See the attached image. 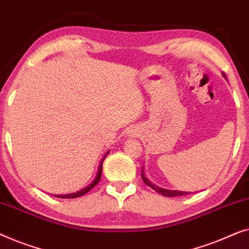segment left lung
<instances>
[{
	"label": "left lung",
	"mask_w": 249,
	"mask_h": 249,
	"mask_svg": "<svg viewBox=\"0 0 249 249\" xmlns=\"http://www.w3.org/2000/svg\"><path fill=\"white\" fill-rule=\"evenodd\" d=\"M222 75L226 78L225 73H222ZM141 175H142V179H143V181H144V183H145L146 185H148L149 187H151L153 191H156L158 194H161V195H163V196H167V197H171V196H179V195H186V194H188L187 192H180V191H174V190H166V188H161V187H159V186H157V185L153 184L152 181H150V180L148 179V178L145 177L144 169H143V168H142Z\"/></svg>",
	"instance_id": "left-lung-1"
}]
</instances>
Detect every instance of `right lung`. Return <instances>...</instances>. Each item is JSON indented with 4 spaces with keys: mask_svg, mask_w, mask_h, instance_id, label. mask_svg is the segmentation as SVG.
<instances>
[{
    "mask_svg": "<svg viewBox=\"0 0 249 249\" xmlns=\"http://www.w3.org/2000/svg\"><path fill=\"white\" fill-rule=\"evenodd\" d=\"M108 153H109V151H107L106 153H105V156L103 157V159L100 160L99 167H98V171H97L96 177H94V179L91 181V183L88 185V186H86L85 188H82V190L75 192V193L61 194V195H54V196H56V197H58V198H75V197H80V196L87 194L90 190H92V188L96 186L98 183H99V180H100V178H101V173H103V162H104V160L106 159V157H107Z\"/></svg>",
    "mask_w": 249,
    "mask_h": 249,
    "instance_id": "obj_1",
    "label": "right lung"
}]
</instances>
